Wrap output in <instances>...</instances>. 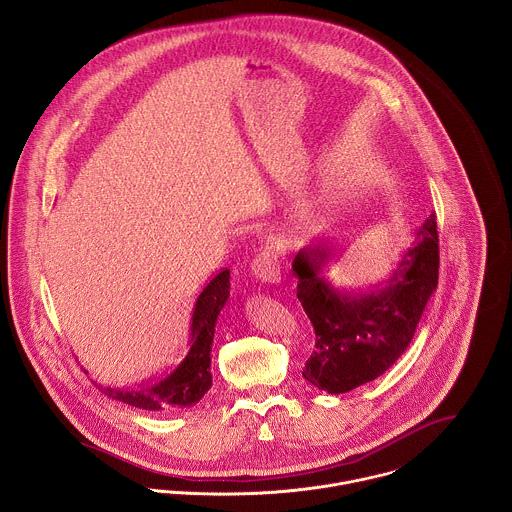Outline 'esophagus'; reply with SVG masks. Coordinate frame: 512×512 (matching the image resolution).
<instances>
[{
    "label": "esophagus",
    "mask_w": 512,
    "mask_h": 512,
    "mask_svg": "<svg viewBox=\"0 0 512 512\" xmlns=\"http://www.w3.org/2000/svg\"><path fill=\"white\" fill-rule=\"evenodd\" d=\"M252 276L262 284H280V278H282L280 264L270 250H262L252 260Z\"/></svg>",
    "instance_id": "34e87169"
}]
</instances>
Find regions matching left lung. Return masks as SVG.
<instances>
[{
    "instance_id": "8db88e82",
    "label": "left lung",
    "mask_w": 512,
    "mask_h": 512,
    "mask_svg": "<svg viewBox=\"0 0 512 512\" xmlns=\"http://www.w3.org/2000/svg\"><path fill=\"white\" fill-rule=\"evenodd\" d=\"M438 242L432 215L390 274L365 290L339 288L325 276L333 256L329 238L317 236L297 252V299L315 331V351L303 368L307 382L343 394L378 378L404 355L438 288Z\"/></svg>"
}]
</instances>
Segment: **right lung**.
<instances>
[{
    "label": "right lung",
    "instance_id": "1",
    "mask_svg": "<svg viewBox=\"0 0 512 512\" xmlns=\"http://www.w3.org/2000/svg\"><path fill=\"white\" fill-rule=\"evenodd\" d=\"M230 295V270L217 274L199 293L191 321L173 365L132 388H98L112 400L147 412H171L197 404L213 386L211 351L220 311Z\"/></svg>",
    "mask_w": 512,
    "mask_h": 512
}]
</instances>
